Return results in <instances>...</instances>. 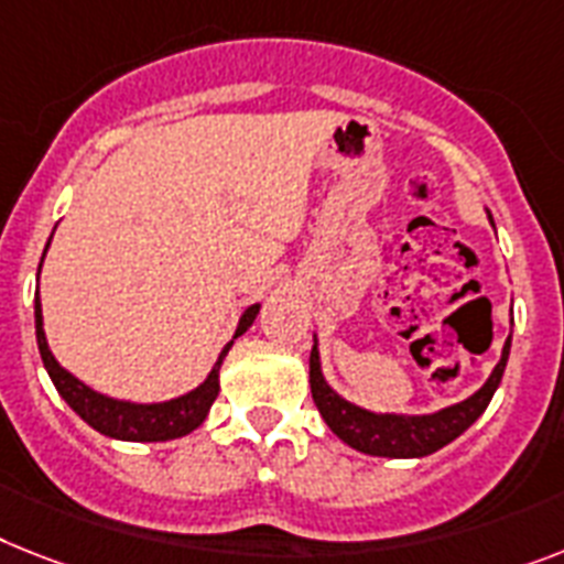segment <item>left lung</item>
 <instances>
[{"label":"left lung","instance_id":"left-lung-1","mask_svg":"<svg viewBox=\"0 0 564 564\" xmlns=\"http://www.w3.org/2000/svg\"><path fill=\"white\" fill-rule=\"evenodd\" d=\"M492 221V216H490ZM507 357H510V337L501 348L499 366L487 377V383L467 400L453 403V406L438 409L432 415H398V412H369L357 406L343 394H337L323 377L319 366V348H311V394L319 409L328 430L337 435L343 444H348L357 453L380 455V458H423V455L438 453L441 446L453 444L458 435L473 426L484 415V409L492 400L496 389L505 375Z\"/></svg>","mask_w":564,"mask_h":564}]
</instances>
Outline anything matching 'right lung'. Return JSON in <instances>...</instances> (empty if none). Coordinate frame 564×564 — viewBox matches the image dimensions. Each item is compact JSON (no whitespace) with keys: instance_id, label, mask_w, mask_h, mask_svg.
Returning <instances> with one entry per match:
<instances>
[{"instance_id":"1","label":"right lung","mask_w":564,"mask_h":564,"mask_svg":"<svg viewBox=\"0 0 564 564\" xmlns=\"http://www.w3.org/2000/svg\"><path fill=\"white\" fill-rule=\"evenodd\" d=\"M51 245V239H48ZM45 245V250H48ZM45 259V253H42ZM42 268V262H40ZM262 305H250L245 314H241L239 325H236V334L232 339L241 337L253 325L256 314H259ZM34 323H36V346H40V357L45 362V371H48L51 383L57 386L59 398L68 403V406L83 417V421L97 430L106 438L118 441H147V444H155V441H172L184 438L193 430H198L207 417L213 400L218 398V369L225 362L227 351H230L232 339L221 348L216 366L209 369L207 380L202 386H195L193 392L181 394V398L164 400V403H132V400H118L109 398V394H100L95 389H88L83 380L65 371L57 362V357L51 355L48 339H45V328H42V305H40V291L34 296Z\"/></svg>"}]
</instances>
